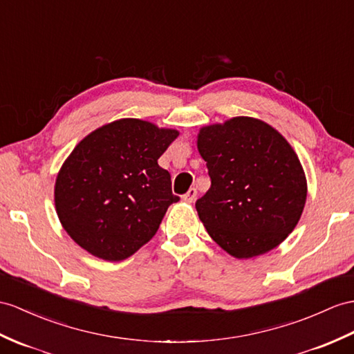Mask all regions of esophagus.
Returning a JSON list of instances; mask_svg holds the SVG:
<instances>
[{
    "instance_id": "esophagus-1",
    "label": "esophagus",
    "mask_w": 354,
    "mask_h": 354,
    "mask_svg": "<svg viewBox=\"0 0 354 354\" xmlns=\"http://www.w3.org/2000/svg\"><path fill=\"white\" fill-rule=\"evenodd\" d=\"M182 198H183V201H186V203H194L195 198H196V189L191 187Z\"/></svg>"
}]
</instances>
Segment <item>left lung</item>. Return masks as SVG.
I'll use <instances>...</instances> for the list:
<instances>
[{
    "label": "left lung",
    "instance_id": "8db88e82",
    "mask_svg": "<svg viewBox=\"0 0 354 354\" xmlns=\"http://www.w3.org/2000/svg\"><path fill=\"white\" fill-rule=\"evenodd\" d=\"M196 144L212 186L195 207L214 242L236 258L282 243L306 201L305 172L286 138L261 120L234 117L203 127Z\"/></svg>",
    "mask_w": 354,
    "mask_h": 354
}]
</instances>
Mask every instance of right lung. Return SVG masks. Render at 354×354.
Wrapping results in <instances>:
<instances>
[{
  "label": "right lung",
  "instance_id": "add662e5",
  "mask_svg": "<svg viewBox=\"0 0 354 354\" xmlns=\"http://www.w3.org/2000/svg\"><path fill=\"white\" fill-rule=\"evenodd\" d=\"M178 136L138 118L102 126L76 145L55 182L58 219L91 255L122 261L156 234L180 198L158 159Z\"/></svg>",
  "mask_w": 354,
  "mask_h": 354
}]
</instances>
